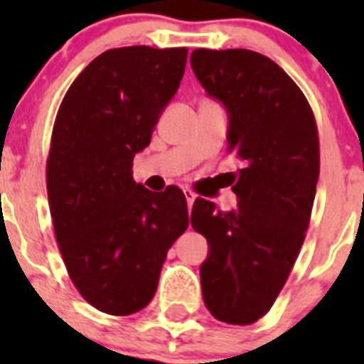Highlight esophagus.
I'll return each mask as SVG.
<instances>
[{
	"label": "esophagus",
	"mask_w": 364,
	"mask_h": 364,
	"mask_svg": "<svg viewBox=\"0 0 364 364\" xmlns=\"http://www.w3.org/2000/svg\"><path fill=\"white\" fill-rule=\"evenodd\" d=\"M184 195H186V200H188V205L191 208L193 202H195V198H197V195H195L191 189H184Z\"/></svg>",
	"instance_id": "esophagus-1"
}]
</instances>
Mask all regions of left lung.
Masks as SVG:
<instances>
[{
  "label": "left lung",
  "instance_id": "left-lung-1",
  "mask_svg": "<svg viewBox=\"0 0 364 364\" xmlns=\"http://www.w3.org/2000/svg\"><path fill=\"white\" fill-rule=\"evenodd\" d=\"M191 67L226 105L228 151L244 162L231 188L235 210L193 204V230L210 244L202 295L215 319L244 326L268 314L301 252L319 180V133L306 96L268 56L195 49Z\"/></svg>",
  "mask_w": 364,
  "mask_h": 364
}]
</instances>
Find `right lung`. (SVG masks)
<instances>
[{"mask_svg": "<svg viewBox=\"0 0 364 364\" xmlns=\"http://www.w3.org/2000/svg\"><path fill=\"white\" fill-rule=\"evenodd\" d=\"M188 49H109L74 80L54 120L47 195L70 281L96 310L131 315L159 286L167 250L189 226L176 186L133 180L160 112L184 76Z\"/></svg>", "mask_w": 364, "mask_h": 364, "instance_id": "add662e5", "label": "right lung"}]
</instances>
